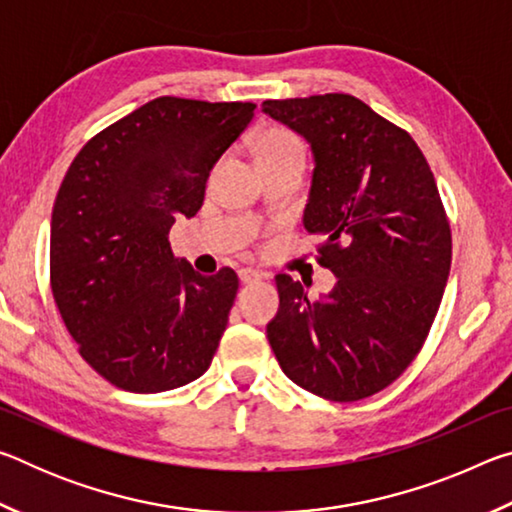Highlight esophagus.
I'll use <instances>...</instances> for the list:
<instances>
[{
	"instance_id": "1",
	"label": "esophagus",
	"mask_w": 512,
	"mask_h": 512,
	"mask_svg": "<svg viewBox=\"0 0 512 512\" xmlns=\"http://www.w3.org/2000/svg\"><path fill=\"white\" fill-rule=\"evenodd\" d=\"M239 280L244 282V284H255V282L262 280V273L255 271V268H241Z\"/></svg>"
}]
</instances>
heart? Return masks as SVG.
Here are the masks:
<instances>
[{
	"label": "heart",
	"instance_id": "heart-1",
	"mask_svg": "<svg viewBox=\"0 0 512 512\" xmlns=\"http://www.w3.org/2000/svg\"><path fill=\"white\" fill-rule=\"evenodd\" d=\"M255 158L259 160H271V158H282V155H302V144L296 135L287 128H264L262 133L255 137L253 142Z\"/></svg>",
	"mask_w": 512,
	"mask_h": 512
}]
</instances>
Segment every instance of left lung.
<instances>
[{"instance_id": "obj_1", "label": "left lung", "mask_w": 512, "mask_h": 512, "mask_svg": "<svg viewBox=\"0 0 512 512\" xmlns=\"http://www.w3.org/2000/svg\"><path fill=\"white\" fill-rule=\"evenodd\" d=\"M314 153L305 230L336 275L318 300L275 275L280 309L266 325L280 368L332 402L384 391L418 357L452 266V230L413 137L352 94L264 101Z\"/></svg>"}]
</instances>
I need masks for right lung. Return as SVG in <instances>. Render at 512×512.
Listing matches in <instances>:
<instances>
[{"instance_id":"add662e5","label":"right lung","mask_w":512,"mask_h":512,"mask_svg":"<svg viewBox=\"0 0 512 512\" xmlns=\"http://www.w3.org/2000/svg\"><path fill=\"white\" fill-rule=\"evenodd\" d=\"M255 103L160 97L83 146L51 214L49 273L81 357L112 386L162 393L210 368L239 277L173 257L169 230L201 210L205 183Z\"/></svg>"}]
</instances>
